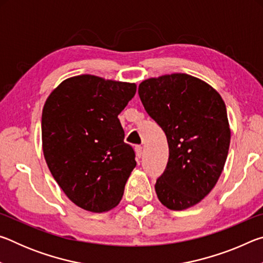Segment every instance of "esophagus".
<instances>
[{
  "label": "esophagus",
  "mask_w": 263,
  "mask_h": 263,
  "mask_svg": "<svg viewBox=\"0 0 263 263\" xmlns=\"http://www.w3.org/2000/svg\"><path fill=\"white\" fill-rule=\"evenodd\" d=\"M136 154H137L138 158H141V155H142V147H141V146H136Z\"/></svg>",
  "instance_id": "esophagus-1"
}]
</instances>
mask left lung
<instances>
[{
    "instance_id": "left-lung-1",
    "label": "left lung",
    "mask_w": 263,
    "mask_h": 263,
    "mask_svg": "<svg viewBox=\"0 0 263 263\" xmlns=\"http://www.w3.org/2000/svg\"><path fill=\"white\" fill-rule=\"evenodd\" d=\"M138 94L168 141L167 167L155 183L159 201L175 211L196 205L216 185L228 158L224 101L210 84L182 73L145 80Z\"/></svg>"
}]
</instances>
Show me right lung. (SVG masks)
<instances>
[{"label":"right lung","instance_id":"right-lung-1","mask_svg":"<svg viewBox=\"0 0 263 263\" xmlns=\"http://www.w3.org/2000/svg\"><path fill=\"white\" fill-rule=\"evenodd\" d=\"M136 90V83L83 74L62 81L45 102L44 157L62 191L84 210L109 211L123 197L137 162L118 115Z\"/></svg>","mask_w":263,"mask_h":263}]
</instances>
